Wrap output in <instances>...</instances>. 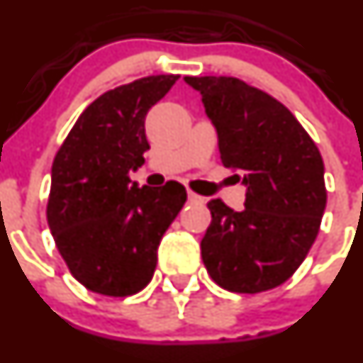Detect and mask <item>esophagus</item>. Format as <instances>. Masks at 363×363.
<instances>
[{"instance_id":"obj_1","label":"esophagus","mask_w":363,"mask_h":363,"mask_svg":"<svg viewBox=\"0 0 363 363\" xmlns=\"http://www.w3.org/2000/svg\"><path fill=\"white\" fill-rule=\"evenodd\" d=\"M186 197H189V203H192V204H201V203H204V199L201 196H197V194H194V192H186Z\"/></svg>"}]
</instances>
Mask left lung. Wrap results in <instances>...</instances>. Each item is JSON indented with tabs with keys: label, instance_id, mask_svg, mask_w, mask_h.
<instances>
[{
	"label": "left lung",
	"instance_id": "8db88e82",
	"mask_svg": "<svg viewBox=\"0 0 363 363\" xmlns=\"http://www.w3.org/2000/svg\"><path fill=\"white\" fill-rule=\"evenodd\" d=\"M201 93L225 167L245 185V208L208 203L201 240L210 277L235 293H259L288 281L318 236L326 206L318 146L291 111L236 77H183Z\"/></svg>",
	"mask_w": 363,
	"mask_h": 363
}]
</instances>
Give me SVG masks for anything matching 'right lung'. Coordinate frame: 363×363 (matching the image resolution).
<instances>
[{
	"label": "right lung",
	"mask_w": 363,
	"mask_h": 363,
	"mask_svg": "<svg viewBox=\"0 0 363 363\" xmlns=\"http://www.w3.org/2000/svg\"><path fill=\"white\" fill-rule=\"evenodd\" d=\"M180 75H150L100 95L55 157L48 222L70 274L89 291L128 296L153 277L164 233L185 186H139L128 178L150 150L145 118Z\"/></svg>",
	"instance_id": "1"
}]
</instances>
